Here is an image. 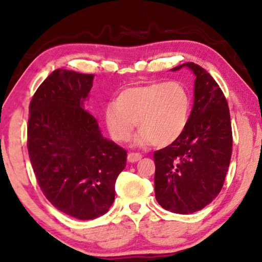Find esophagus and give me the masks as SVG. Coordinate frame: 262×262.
<instances>
[{
    "label": "esophagus",
    "instance_id": "obj_1",
    "mask_svg": "<svg viewBox=\"0 0 262 262\" xmlns=\"http://www.w3.org/2000/svg\"><path fill=\"white\" fill-rule=\"evenodd\" d=\"M141 158H142V156L140 155V153H134V152H130L127 157L129 163H135V162H138V160H140Z\"/></svg>",
    "mask_w": 262,
    "mask_h": 262
}]
</instances>
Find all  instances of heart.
Listing matches in <instances>:
<instances>
[{"instance_id": "obj_1", "label": "heart", "mask_w": 262, "mask_h": 262, "mask_svg": "<svg viewBox=\"0 0 262 262\" xmlns=\"http://www.w3.org/2000/svg\"><path fill=\"white\" fill-rule=\"evenodd\" d=\"M190 115V96L179 81L151 82L127 87L104 111L111 138L127 142L135 123L140 134L139 146L171 145L186 130Z\"/></svg>"}]
</instances>
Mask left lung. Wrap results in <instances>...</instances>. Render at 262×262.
<instances>
[{
  "mask_svg": "<svg viewBox=\"0 0 262 262\" xmlns=\"http://www.w3.org/2000/svg\"><path fill=\"white\" fill-rule=\"evenodd\" d=\"M194 104L186 130L171 145L153 155L158 204L179 214L200 211L217 198L228 172L232 132L228 102L210 73L193 62Z\"/></svg>",
  "mask_w": 262,
  "mask_h": 262,
  "instance_id": "left-lung-1",
  "label": "left lung"
}]
</instances>
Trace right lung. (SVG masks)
I'll list each match as a JSON object with an SVG mask.
<instances>
[{
  "mask_svg": "<svg viewBox=\"0 0 262 262\" xmlns=\"http://www.w3.org/2000/svg\"><path fill=\"white\" fill-rule=\"evenodd\" d=\"M93 74L56 69L30 104L27 149L38 184L58 211L80 221L98 218L115 200L127 152L104 138L83 109Z\"/></svg>",
  "mask_w": 262,
  "mask_h": 262,
  "instance_id": "1",
  "label": "right lung"
}]
</instances>
